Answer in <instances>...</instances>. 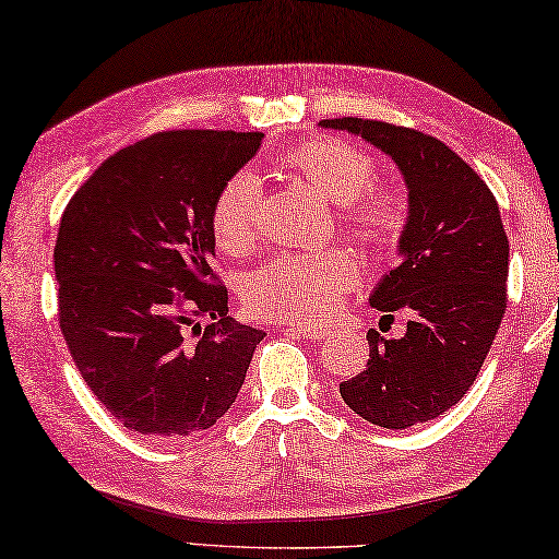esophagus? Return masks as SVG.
<instances>
[{"label":"esophagus","instance_id":"obj_1","mask_svg":"<svg viewBox=\"0 0 559 559\" xmlns=\"http://www.w3.org/2000/svg\"><path fill=\"white\" fill-rule=\"evenodd\" d=\"M287 334L292 336H305V338H311V341H321L326 336V329L321 326H301V324H287L285 326Z\"/></svg>","mask_w":559,"mask_h":559}]
</instances>
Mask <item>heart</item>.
I'll return each mask as SVG.
<instances>
[{"mask_svg":"<svg viewBox=\"0 0 559 559\" xmlns=\"http://www.w3.org/2000/svg\"><path fill=\"white\" fill-rule=\"evenodd\" d=\"M292 171L305 176L329 201L344 205V218L358 238L393 242L405 225V199L395 189H373L376 162L364 146L344 140H309L285 154ZM260 181L242 169L215 195L211 228L223 252L240 254L258 238ZM356 280V262L341 250L287 254L260 264L242 285L252 314L287 321H321L338 307Z\"/></svg>","mask_w":559,"mask_h":559,"instance_id":"b5f03b06","label":"heart"}]
</instances>
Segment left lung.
I'll use <instances>...</instances> for the list:
<instances>
[{"instance_id":"obj_1","label":"left lung","mask_w":559,"mask_h":559,"mask_svg":"<svg viewBox=\"0 0 559 559\" xmlns=\"http://www.w3.org/2000/svg\"><path fill=\"white\" fill-rule=\"evenodd\" d=\"M319 124L364 136L403 174L400 264L368 301L385 317L405 311L407 331L400 338L368 331V366L338 390L368 423L407 429L466 395L501 326L508 280L501 211L472 166L435 136L360 117Z\"/></svg>"}]
</instances>
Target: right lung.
<instances>
[{
    "label": "right lung",
    "mask_w": 559,
    "mask_h": 559,
    "mask_svg": "<svg viewBox=\"0 0 559 559\" xmlns=\"http://www.w3.org/2000/svg\"><path fill=\"white\" fill-rule=\"evenodd\" d=\"M262 136L154 134L107 156L66 205L58 321L87 388L132 432H203L245 383L264 331L233 321L228 292L211 285V213ZM199 318L210 319L203 335Z\"/></svg>",
    "instance_id": "add662e5"
}]
</instances>
